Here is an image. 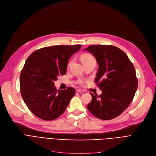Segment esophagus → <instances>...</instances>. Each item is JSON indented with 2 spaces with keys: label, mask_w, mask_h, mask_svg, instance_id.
I'll list each match as a JSON object with an SVG mask.
<instances>
[{
  "label": "esophagus",
  "mask_w": 156,
  "mask_h": 156,
  "mask_svg": "<svg viewBox=\"0 0 156 156\" xmlns=\"http://www.w3.org/2000/svg\"><path fill=\"white\" fill-rule=\"evenodd\" d=\"M83 90H80V89H78L76 90V92H78V93H83Z\"/></svg>",
  "instance_id": "1"
}]
</instances>
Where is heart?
Returning <instances> with one entry per match:
<instances>
[{
  "label": "heart",
  "instance_id": "obj_1",
  "mask_svg": "<svg viewBox=\"0 0 156 156\" xmlns=\"http://www.w3.org/2000/svg\"><path fill=\"white\" fill-rule=\"evenodd\" d=\"M91 59H95L94 57L90 54H84L81 56V61L91 60Z\"/></svg>",
  "mask_w": 156,
  "mask_h": 156
}]
</instances>
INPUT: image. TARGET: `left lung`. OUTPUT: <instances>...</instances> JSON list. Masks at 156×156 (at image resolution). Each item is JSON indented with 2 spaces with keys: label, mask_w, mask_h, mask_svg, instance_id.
Wrapping results in <instances>:
<instances>
[{
  "label": "left lung",
  "mask_w": 156,
  "mask_h": 156,
  "mask_svg": "<svg viewBox=\"0 0 156 156\" xmlns=\"http://www.w3.org/2000/svg\"><path fill=\"white\" fill-rule=\"evenodd\" d=\"M91 53L99 65L95 82L102 90L87 108L94 116L109 120L119 116L132 102L137 90L135 69L127 55L112 45H93L84 49Z\"/></svg>",
  "instance_id": "left-lung-1"
}]
</instances>
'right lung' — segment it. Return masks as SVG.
I'll use <instances>...</instances> for the list:
<instances>
[{"label": "right lung", "instance_id": "right-lung-1", "mask_svg": "<svg viewBox=\"0 0 156 156\" xmlns=\"http://www.w3.org/2000/svg\"><path fill=\"white\" fill-rule=\"evenodd\" d=\"M81 45H55L32 53L20 75L21 94L31 112L43 120L51 121L65 111L75 90H57L54 81L66 73L68 61Z\"/></svg>", "mask_w": 156, "mask_h": 156}]
</instances>
